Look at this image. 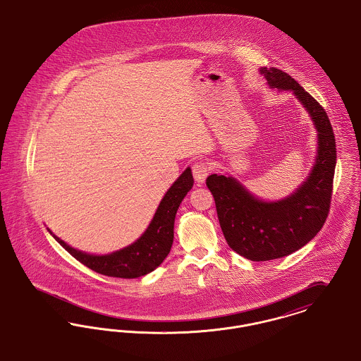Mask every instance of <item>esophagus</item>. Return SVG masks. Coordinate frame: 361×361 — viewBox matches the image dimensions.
Returning a JSON list of instances; mask_svg holds the SVG:
<instances>
[{"mask_svg": "<svg viewBox=\"0 0 361 361\" xmlns=\"http://www.w3.org/2000/svg\"><path fill=\"white\" fill-rule=\"evenodd\" d=\"M192 175H194V179L198 182V183H204L207 176L209 175V172L212 170L210 164L205 160H198L192 164Z\"/></svg>", "mask_w": 361, "mask_h": 361, "instance_id": "1", "label": "esophagus"}]
</instances>
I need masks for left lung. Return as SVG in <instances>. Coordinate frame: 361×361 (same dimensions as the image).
Wrapping results in <instances>:
<instances>
[{
    "label": "left lung",
    "instance_id": "left-lung-1",
    "mask_svg": "<svg viewBox=\"0 0 361 361\" xmlns=\"http://www.w3.org/2000/svg\"><path fill=\"white\" fill-rule=\"evenodd\" d=\"M261 73L271 88L289 90L303 103L319 133V144L308 179L295 194L277 202L254 198L231 176L213 173L207 178L228 246L257 262L289 255L321 231L330 210L337 161L334 132L322 106L283 71L262 68Z\"/></svg>",
    "mask_w": 361,
    "mask_h": 361
}]
</instances>
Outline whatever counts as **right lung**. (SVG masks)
<instances>
[{"instance_id": "right-lung-1", "label": "right lung", "mask_w": 361, "mask_h": 361, "mask_svg": "<svg viewBox=\"0 0 361 361\" xmlns=\"http://www.w3.org/2000/svg\"><path fill=\"white\" fill-rule=\"evenodd\" d=\"M191 170L183 172L166 192L149 227L133 245L109 255H90L68 246L56 235L54 239L78 262L99 274L119 279H137L151 273L169 255L173 242L175 214L182 200L192 188ZM51 233V232H50Z\"/></svg>"}]
</instances>
